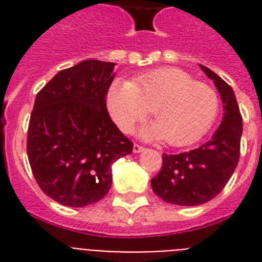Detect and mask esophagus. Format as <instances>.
Here are the masks:
<instances>
[{"label": "esophagus", "mask_w": 262, "mask_h": 262, "mask_svg": "<svg viewBox=\"0 0 262 262\" xmlns=\"http://www.w3.org/2000/svg\"><path fill=\"white\" fill-rule=\"evenodd\" d=\"M144 149H145V148L139 145V144H135V145H133V152H135V154H140V152H143Z\"/></svg>", "instance_id": "esophagus-1"}]
</instances>
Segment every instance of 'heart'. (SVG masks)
I'll return each instance as SVG.
<instances>
[{
  "instance_id": "b5f03b06",
  "label": "heart",
  "mask_w": 262,
  "mask_h": 262,
  "mask_svg": "<svg viewBox=\"0 0 262 262\" xmlns=\"http://www.w3.org/2000/svg\"><path fill=\"white\" fill-rule=\"evenodd\" d=\"M106 102L111 118L122 132H130L152 107L156 121L145 125L140 135L144 139H166L174 147L201 139L219 113L216 91L177 68L147 72L133 83L115 80L107 91Z\"/></svg>"
}]
</instances>
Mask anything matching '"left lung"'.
I'll list each match as a JSON object with an SVG mask.
<instances>
[{"mask_svg":"<svg viewBox=\"0 0 262 262\" xmlns=\"http://www.w3.org/2000/svg\"><path fill=\"white\" fill-rule=\"evenodd\" d=\"M213 80L223 102V121L201 147L178 155L163 154V166L151 179L152 190L166 203L194 207L208 203L227 185L239 160L242 115L232 88L215 72L200 65Z\"/></svg>","mask_w":262,"mask_h":262,"instance_id":"8db88e82","label":"left lung"}]
</instances>
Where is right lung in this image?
<instances>
[{
	"mask_svg": "<svg viewBox=\"0 0 262 262\" xmlns=\"http://www.w3.org/2000/svg\"><path fill=\"white\" fill-rule=\"evenodd\" d=\"M114 67L81 61L58 72L35 98L27 137L31 170L43 193L65 207L102 200L113 182L111 164L133 151L106 108Z\"/></svg>",
	"mask_w": 262,
	"mask_h": 262,
	"instance_id": "obj_1",
	"label": "right lung"
}]
</instances>
